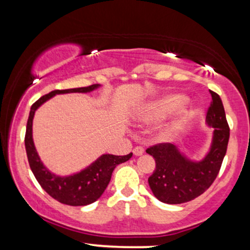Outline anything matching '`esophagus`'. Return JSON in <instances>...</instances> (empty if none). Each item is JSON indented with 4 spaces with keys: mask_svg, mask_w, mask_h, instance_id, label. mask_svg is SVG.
Instances as JSON below:
<instances>
[{
    "mask_svg": "<svg viewBox=\"0 0 250 250\" xmlns=\"http://www.w3.org/2000/svg\"><path fill=\"white\" fill-rule=\"evenodd\" d=\"M133 153H134V155H136V156H140V155H142L143 153H145V148L141 147V146H137V147L134 148Z\"/></svg>",
    "mask_w": 250,
    "mask_h": 250,
    "instance_id": "1",
    "label": "esophagus"
}]
</instances>
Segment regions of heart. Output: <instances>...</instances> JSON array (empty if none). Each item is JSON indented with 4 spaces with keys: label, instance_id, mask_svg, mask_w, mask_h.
Listing matches in <instances>:
<instances>
[{
    "label": "heart",
    "instance_id": "heart-1",
    "mask_svg": "<svg viewBox=\"0 0 250 250\" xmlns=\"http://www.w3.org/2000/svg\"><path fill=\"white\" fill-rule=\"evenodd\" d=\"M186 101L185 96L177 95V94H171V95H166L159 99L150 101L147 104L142 105L136 113V119L142 122H153L156 120L163 119L165 116L173 113L176 108H179L183 102ZM183 117H177L174 121L169 122L165 127L160 130V137L161 139H169L174 131L182 125Z\"/></svg>",
    "mask_w": 250,
    "mask_h": 250
}]
</instances>
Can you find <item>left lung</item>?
<instances>
[{
    "instance_id": "1",
    "label": "left lung",
    "mask_w": 250,
    "mask_h": 250,
    "mask_svg": "<svg viewBox=\"0 0 250 250\" xmlns=\"http://www.w3.org/2000/svg\"><path fill=\"white\" fill-rule=\"evenodd\" d=\"M210 95L206 120L214 128V135L210 150L202 161L188 160L171 143H157L146 150L156 163L148 179L149 186L161 202L180 205L196 199L213 185L219 174L228 147L229 125L221 97L211 90Z\"/></svg>"
}]
</instances>
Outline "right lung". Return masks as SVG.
<instances>
[{"label": "right lung", "instance_id": "obj_1", "mask_svg": "<svg viewBox=\"0 0 250 250\" xmlns=\"http://www.w3.org/2000/svg\"><path fill=\"white\" fill-rule=\"evenodd\" d=\"M100 84H91L89 87L63 89V90L50 91L47 95L42 96L31 105L29 117L27 122V130H25L24 145L25 151H27L28 162H29L30 169L34 176L36 177L37 182L47 191L53 199H55L63 205L68 206H87L95 202L97 199L103 194L107 188L108 183L110 182L111 174L116 168V166L128 161L133 153L123 156L117 155L104 154L91 163L88 168L82 170L81 173L70 175L67 177L56 176L51 174L47 168L43 166L40 160L39 155L34 146L33 141V119L35 110L42 103H44L50 97L56 94H67V93H89L99 87Z\"/></svg>", "mask_w": 250, "mask_h": 250}]
</instances>
